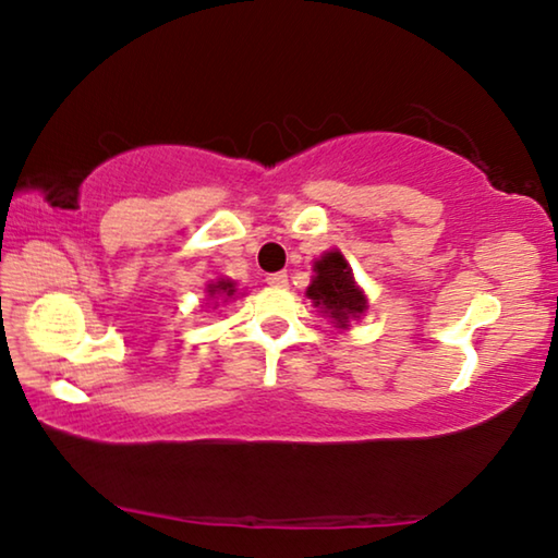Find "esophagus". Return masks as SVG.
<instances>
[{
    "mask_svg": "<svg viewBox=\"0 0 558 558\" xmlns=\"http://www.w3.org/2000/svg\"><path fill=\"white\" fill-rule=\"evenodd\" d=\"M265 282L272 288H286L288 286V272H270L268 278H265Z\"/></svg>",
    "mask_w": 558,
    "mask_h": 558,
    "instance_id": "1",
    "label": "esophagus"
}]
</instances>
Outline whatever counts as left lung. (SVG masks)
<instances>
[{
  "label": "left lung",
  "mask_w": 558,
  "mask_h": 558,
  "mask_svg": "<svg viewBox=\"0 0 558 558\" xmlns=\"http://www.w3.org/2000/svg\"><path fill=\"white\" fill-rule=\"evenodd\" d=\"M307 298L315 307L332 320L335 327L348 330L352 320L367 311V298L352 278V268L340 251H327L320 260H315V276Z\"/></svg>",
  "instance_id": "8db88e82"
}]
</instances>
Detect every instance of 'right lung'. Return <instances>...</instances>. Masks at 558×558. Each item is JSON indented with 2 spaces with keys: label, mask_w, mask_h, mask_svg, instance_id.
Segmentation results:
<instances>
[{
  "label": "right lung",
  "mask_w": 558,
  "mask_h": 558,
  "mask_svg": "<svg viewBox=\"0 0 558 558\" xmlns=\"http://www.w3.org/2000/svg\"><path fill=\"white\" fill-rule=\"evenodd\" d=\"M235 295V282L233 280H218L208 286V298L214 300H228Z\"/></svg>",
  "instance_id": "obj_1"
}]
</instances>
